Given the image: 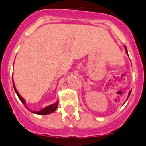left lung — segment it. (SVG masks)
Listing matches in <instances>:
<instances>
[{
    "label": "left lung",
    "mask_w": 146,
    "mask_h": 146,
    "mask_svg": "<svg viewBox=\"0 0 146 146\" xmlns=\"http://www.w3.org/2000/svg\"><path fill=\"white\" fill-rule=\"evenodd\" d=\"M125 51H126V53H127V54H128V53H127V47H125ZM130 94H131V91H130V92H129V94H128V97H127V99H128V98H129V96H130Z\"/></svg>",
    "instance_id": "1"
}]
</instances>
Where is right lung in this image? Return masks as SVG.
I'll use <instances>...</instances> for the list:
<instances>
[{
	"instance_id": "right-lung-1",
	"label": "right lung",
	"mask_w": 146,
	"mask_h": 146,
	"mask_svg": "<svg viewBox=\"0 0 146 146\" xmlns=\"http://www.w3.org/2000/svg\"><path fill=\"white\" fill-rule=\"evenodd\" d=\"M13 88H14V90H15V92H16V94H17L18 97L19 98V99L21 100V102H22L23 104H24V105L27 108V107L26 106L25 100H24V98H23L22 96H21V95L19 94L18 91L16 90V87H15L14 84H13ZM58 102H56L55 103H54V104H51V105H49V106H47V107H44L43 110H40V111H32V113H34V114H41V115H46V114H51V113L54 112V111L57 110V108H58Z\"/></svg>"
}]
</instances>
